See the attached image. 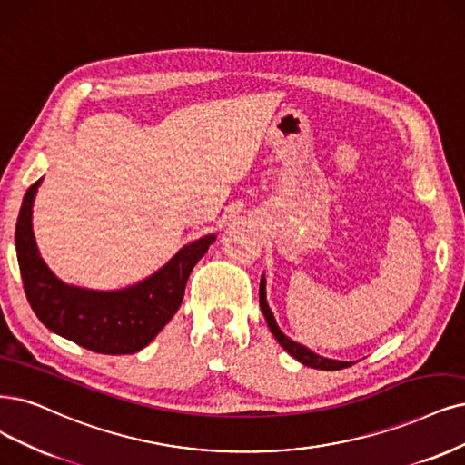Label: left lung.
Instances as JSON below:
<instances>
[{
	"instance_id": "obj_1",
	"label": "left lung",
	"mask_w": 465,
	"mask_h": 465,
	"mask_svg": "<svg viewBox=\"0 0 465 465\" xmlns=\"http://www.w3.org/2000/svg\"><path fill=\"white\" fill-rule=\"evenodd\" d=\"M259 299H261V311L268 322V328L272 331V335L276 337V341L280 342V345L293 356L295 360H299L301 364L308 366V368H316V370H325V371H335V370H342V368H349L351 364L354 362H342V360H333V358H325V356H320L316 352H312L311 349H306L304 345H301V342L297 341H291L282 330L280 325L276 322V318H273L270 306H268V301H266V278L262 273L261 278V291H259Z\"/></svg>"
}]
</instances>
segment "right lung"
I'll return each instance as SVG.
<instances>
[{
  "label": "right lung",
  "mask_w": 465,
  "mask_h": 465,
  "mask_svg": "<svg viewBox=\"0 0 465 465\" xmlns=\"http://www.w3.org/2000/svg\"><path fill=\"white\" fill-rule=\"evenodd\" d=\"M42 178L28 187L16 218L15 247L26 299L49 331L99 354L145 349L178 312L189 273L216 242L209 233L183 245L149 278L116 291L68 285L47 268L32 232V206Z\"/></svg>",
  "instance_id": "obj_1"
}]
</instances>
